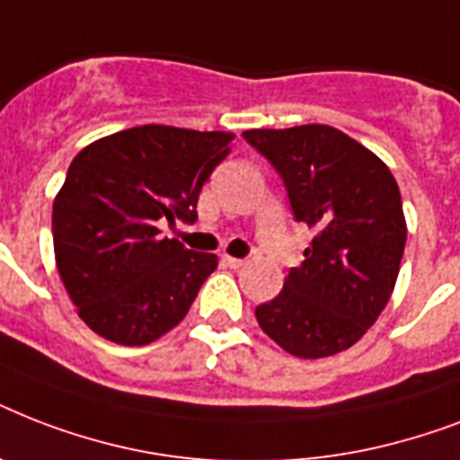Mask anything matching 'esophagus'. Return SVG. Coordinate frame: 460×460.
Instances as JSON below:
<instances>
[{
	"mask_svg": "<svg viewBox=\"0 0 460 460\" xmlns=\"http://www.w3.org/2000/svg\"><path fill=\"white\" fill-rule=\"evenodd\" d=\"M222 262H224V265H226V267H231V270H236V267L243 265V260H241V258H231V255H224Z\"/></svg>",
	"mask_w": 460,
	"mask_h": 460,
	"instance_id": "1",
	"label": "esophagus"
}]
</instances>
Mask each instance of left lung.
Masks as SVG:
<instances>
[{
    "instance_id": "obj_1",
    "label": "left lung",
    "mask_w": 460,
    "mask_h": 460,
    "mask_svg": "<svg viewBox=\"0 0 460 460\" xmlns=\"http://www.w3.org/2000/svg\"><path fill=\"white\" fill-rule=\"evenodd\" d=\"M243 138L281 176L296 222L314 231L281 294L255 307L258 324L291 356H334L375 324L399 277L406 219L396 179L332 126L255 128Z\"/></svg>"
}]
</instances>
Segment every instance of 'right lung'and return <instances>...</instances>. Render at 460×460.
<instances>
[{
    "label": "right lung",
    "instance_id": "obj_1",
    "mask_svg": "<svg viewBox=\"0 0 460 460\" xmlns=\"http://www.w3.org/2000/svg\"><path fill=\"white\" fill-rule=\"evenodd\" d=\"M231 133L136 126L75 155L52 208L54 255L81 320L104 339L146 346L193 305L217 255L159 236L193 224L202 183Z\"/></svg>",
    "mask_w": 460,
    "mask_h": 460
}]
</instances>
